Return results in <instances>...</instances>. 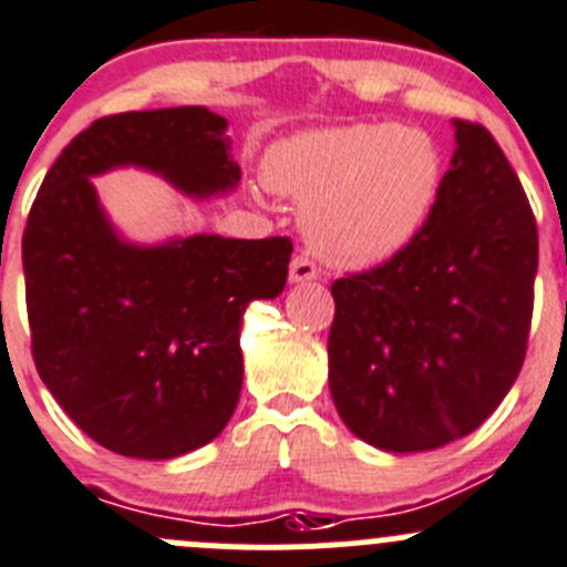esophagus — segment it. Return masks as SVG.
Segmentation results:
<instances>
[{
  "instance_id": "obj_1",
  "label": "esophagus",
  "mask_w": 567,
  "mask_h": 567,
  "mask_svg": "<svg viewBox=\"0 0 567 567\" xmlns=\"http://www.w3.org/2000/svg\"><path fill=\"white\" fill-rule=\"evenodd\" d=\"M317 278V265L308 256H295L289 265V281L291 284H306Z\"/></svg>"
}]
</instances>
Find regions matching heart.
Masks as SVG:
<instances>
[{
    "mask_svg": "<svg viewBox=\"0 0 567 567\" xmlns=\"http://www.w3.org/2000/svg\"><path fill=\"white\" fill-rule=\"evenodd\" d=\"M265 182L306 204L302 228L324 259L374 267L427 226L441 156L427 134L394 123L308 128L267 151Z\"/></svg>",
    "mask_w": 567,
    "mask_h": 567,
    "instance_id": "heart-1",
    "label": "heart"
}]
</instances>
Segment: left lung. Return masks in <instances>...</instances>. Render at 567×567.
<instances>
[{
    "mask_svg": "<svg viewBox=\"0 0 567 567\" xmlns=\"http://www.w3.org/2000/svg\"><path fill=\"white\" fill-rule=\"evenodd\" d=\"M455 143L422 234L330 286V394L341 422L383 452L474 433L524 367L535 215L485 126L455 121Z\"/></svg>",
    "mask_w": 567,
    "mask_h": 567,
    "instance_id": "left-lung-1",
    "label": "left lung"
}]
</instances>
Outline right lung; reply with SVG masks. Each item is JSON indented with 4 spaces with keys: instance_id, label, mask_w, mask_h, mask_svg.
I'll use <instances>...</instances> for the list:
<instances>
[{
    "instance_id": "1",
    "label": "right lung",
    "mask_w": 567,
    "mask_h": 567,
    "mask_svg": "<svg viewBox=\"0 0 567 567\" xmlns=\"http://www.w3.org/2000/svg\"><path fill=\"white\" fill-rule=\"evenodd\" d=\"M226 128L206 106L99 117L65 145L30 209L21 259L38 374L117 455L171 461L223 433L243 389V313L284 291L291 239L134 245L91 178L132 165L189 198L226 195L243 176Z\"/></svg>"
}]
</instances>
